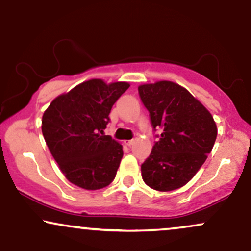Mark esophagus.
I'll list each match as a JSON object with an SVG mask.
<instances>
[{"label":"esophagus","instance_id":"1","mask_svg":"<svg viewBox=\"0 0 251 251\" xmlns=\"http://www.w3.org/2000/svg\"><path fill=\"white\" fill-rule=\"evenodd\" d=\"M134 142H135L134 139H132V140H126V141H125V144L127 145V146H132L133 144H134Z\"/></svg>","mask_w":251,"mask_h":251}]
</instances>
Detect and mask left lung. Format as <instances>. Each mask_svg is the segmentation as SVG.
I'll list each match as a JSON object with an SVG mask.
<instances>
[{
  "mask_svg": "<svg viewBox=\"0 0 251 251\" xmlns=\"http://www.w3.org/2000/svg\"><path fill=\"white\" fill-rule=\"evenodd\" d=\"M138 89L153 127L162 129L142 163V179L157 191L182 188L211 153L218 134L217 124L210 111L175 82L157 81Z\"/></svg>",
  "mask_w": 251,
  "mask_h": 251,
  "instance_id": "left-lung-1",
  "label": "left lung"
}]
</instances>
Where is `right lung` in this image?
Returning <instances> with one entry per match:
<instances>
[{"label":"right lung","mask_w":251,"mask_h":251,"mask_svg":"<svg viewBox=\"0 0 251 251\" xmlns=\"http://www.w3.org/2000/svg\"><path fill=\"white\" fill-rule=\"evenodd\" d=\"M127 82L91 78L52 100L41 119L50 154L69 182L85 190L105 188L115 179L123 145L104 129Z\"/></svg>","instance_id":"1"}]
</instances>
